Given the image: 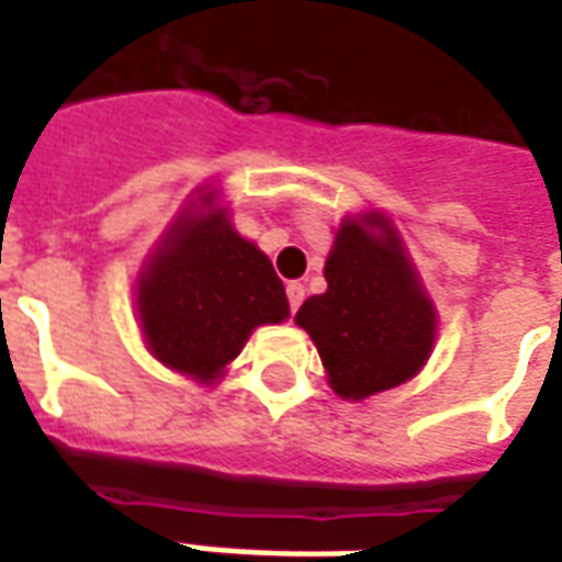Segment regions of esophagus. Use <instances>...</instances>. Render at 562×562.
I'll return each mask as SVG.
<instances>
[{"label":"esophagus","instance_id":"34e87169","mask_svg":"<svg viewBox=\"0 0 562 562\" xmlns=\"http://www.w3.org/2000/svg\"><path fill=\"white\" fill-rule=\"evenodd\" d=\"M305 300V288H302L300 281H290L288 284V302H290V314H296V308Z\"/></svg>","mask_w":562,"mask_h":562}]
</instances>
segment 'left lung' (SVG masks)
Returning a JSON list of instances; mask_svg holds the SVG:
<instances>
[{
  "label": "left lung",
  "mask_w": 562,
  "mask_h": 562,
  "mask_svg": "<svg viewBox=\"0 0 562 562\" xmlns=\"http://www.w3.org/2000/svg\"><path fill=\"white\" fill-rule=\"evenodd\" d=\"M324 274L326 293L302 302L296 324L317 345L338 396L366 400L417 375L436 338V312L393 229L375 214L345 221Z\"/></svg>",
  "instance_id": "left-lung-1"
}]
</instances>
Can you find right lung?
<instances>
[{"label":"right lung","instance_id":"obj_1","mask_svg":"<svg viewBox=\"0 0 562 562\" xmlns=\"http://www.w3.org/2000/svg\"><path fill=\"white\" fill-rule=\"evenodd\" d=\"M175 229L138 281L142 333L169 369L214 381L254 326L288 317V293L269 257L238 236L221 209Z\"/></svg>","mask_w":562,"mask_h":562}]
</instances>
